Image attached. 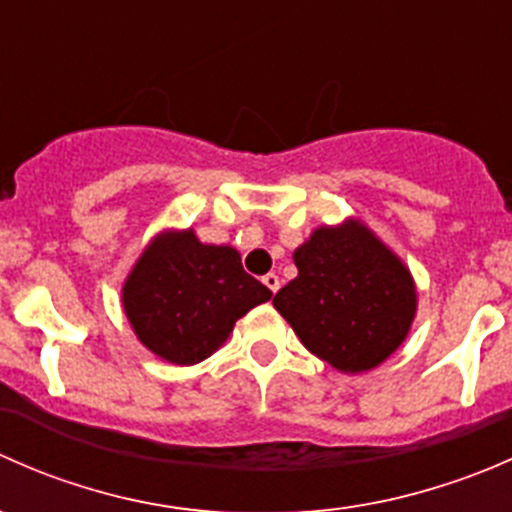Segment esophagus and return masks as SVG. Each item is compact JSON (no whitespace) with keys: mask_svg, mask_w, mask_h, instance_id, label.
I'll list each match as a JSON object with an SVG mask.
<instances>
[{"mask_svg":"<svg viewBox=\"0 0 512 512\" xmlns=\"http://www.w3.org/2000/svg\"><path fill=\"white\" fill-rule=\"evenodd\" d=\"M262 282H265V287L270 289L272 294H275L277 289H280V277H277L275 272H270V275H265V277H262Z\"/></svg>","mask_w":512,"mask_h":512,"instance_id":"esophagus-1","label":"esophagus"}]
</instances>
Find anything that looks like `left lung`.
Instances as JSON below:
<instances>
[{"label": "left lung", "instance_id": "left-lung-1", "mask_svg": "<svg viewBox=\"0 0 512 512\" xmlns=\"http://www.w3.org/2000/svg\"><path fill=\"white\" fill-rule=\"evenodd\" d=\"M292 257L297 277L272 304L314 356L364 374L406 342L418 307L414 275L369 225H319Z\"/></svg>", "mask_w": 512, "mask_h": 512}]
</instances>
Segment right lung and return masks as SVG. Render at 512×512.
<instances>
[{"instance_id":"1","label":"right lung","mask_w":512,"mask_h":512,"mask_svg":"<svg viewBox=\"0 0 512 512\" xmlns=\"http://www.w3.org/2000/svg\"><path fill=\"white\" fill-rule=\"evenodd\" d=\"M270 297V289L242 270L235 247L200 242L193 227L160 230L121 289L138 342L175 366L218 352L237 319Z\"/></svg>"}]
</instances>
